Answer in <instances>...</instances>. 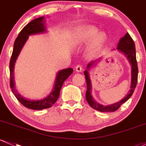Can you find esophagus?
Segmentation results:
<instances>
[{
	"instance_id": "1",
	"label": "esophagus",
	"mask_w": 146,
	"mask_h": 146,
	"mask_svg": "<svg viewBox=\"0 0 146 146\" xmlns=\"http://www.w3.org/2000/svg\"><path fill=\"white\" fill-rule=\"evenodd\" d=\"M76 70L77 72H81L82 70V65H77L76 67Z\"/></svg>"
}]
</instances>
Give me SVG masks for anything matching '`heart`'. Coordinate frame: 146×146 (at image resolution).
Listing matches in <instances>:
<instances>
[{
  "label": "heart",
  "mask_w": 146,
  "mask_h": 146,
  "mask_svg": "<svg viewBox=\"0 0 146 146\" xmlns=\"http://www.w3.org/2000/svg\"><path fill=\"white\" fill-rule=\"evenodd\" d=\"M98 32V30L95 26L90 25V26L86 27L80 30L79 35L77 36V41L79 43H86L90 41L96 36L92 41L91 48V50L96 49L101 46L107 39L105 33H100L97 35Z\"/></svg>",
  "instance_id": "obj_1"
}]
</instances>
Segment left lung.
<instances>
[{"mask_svg": "<svg viewBox=\"0 0 146 146\" xmlns=\"http://www.w3.org/2000/svg\"><path fill=\"white\" fill-rule=\"evenodd\" d=\"M117 49L121 52H123L126 55L127 58L129 60V63L132 66V83H131L130 90L129 93L123 100L121 101L116 102L114 104H112L110 105H102L101 104L98 103L94 100L92 96L91 95V81L89 77V72L90 67H91L95 62V61L91 62L87 66V70H86L84 72V74L85 76L86 82V101L89 104V105L94 110H98L99 111L102 112H113L116 111L122 104L125 102L134 93V89H135L136 86L137 84V80H138V66H137V58H136V50H135V44H134V41L129 35V33H127L120 40L119 43L118 44Z\"/></svg>", "mask_w": 146, "mask_h": 146, "instance_id": "8db88e82", "label": "left lung"}]
</instances>
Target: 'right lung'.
Wrapping results in <instances>:
<instances>
[{
  "instance_id": "right-lung-1",
  "label": "right lung",
  "mask_w": 146,
  "mask_h": 146,
  "mask_svg": "<svg viewBox=\"0 0 146 146\" xmlns=\"http://www.w3.org/2000/svg\"><path fill=\"white\" fill-rule=\"evenodd\" d=\"M44 17H39V18L35 19L30 21L28 24H27L24 28L22 29L21 31L19 33L18 36L14 41V48L12 51V56H11L10 62H9V76H10V88L12 89V93L17 100H19L23 106L28 109L34 110H41L44 109L50 108L52 107L55 102L59 98L60 94L61 88L62 84L70 75L73 73V68H66L62 70L57 73L56 82L54 89L52 92L48 96H47L42 100H30L28 99L24 98L23 96L18 94L17 90L14 88V63L17 60V57L23 48V45L25 44V41L28 39L29 35L39 34V33H44L46 30L44 26Z\"/></svg>"
}]
</instances>
